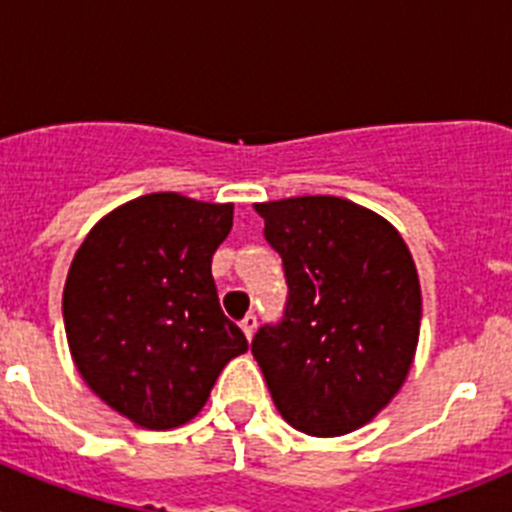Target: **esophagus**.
Listing matches in <instances>:
<instances>
[{"instance_id":"esophagus-1","label":"esophagus","mask_w":512,"mask_h":512,"mask_svg":"<svg viewBox=\"0 0 512 512\" xmlns=\"http://www.w3.org/2000/svg\"><path fill=\"white\" fill-rule=\"evenodd\" d=\"M256 323H259V320H256V315H253V312H248L246 318L241 320V328H243V333H246L248 341H251L253 333H256Z\"/></svg>"}]
</instances>
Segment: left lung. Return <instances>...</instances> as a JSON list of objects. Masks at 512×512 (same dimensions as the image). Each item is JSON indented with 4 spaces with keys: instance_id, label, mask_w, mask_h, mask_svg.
Returning a JSON list of instances; mask_svg holds the SVG:
<instances>
[{
    "instance_id": "8db88e82",
    "label": "left lung",
    "mask_w": 512,
    "mask_h": 512,
    "mask_svg": "<svg viewBox=\"0 0 512 512\" xmlns=\"http://www.w3.org/2000/svg\"><path fill=\"white\" fill-rule=\"evenodd\" d=\"M282 256L287 305L251 341L271 400L292 428L343 436L400 392L420 333V282L402 235L341 197L261 202Z\"/></svg>"
}]
</instances>
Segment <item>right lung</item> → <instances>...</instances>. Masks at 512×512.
<instances>
[{
	"instance_id": "1",
	"label": "right lung",
	"mask_w": 512,
	"mask_h": 512,
	"mask_svg": "<svg viewBox=\"0 0 512 512\" xmlns=\"http://www.w3.org/2000/svg\"><path fill=\"white\" fill-rule=\"evenodd\" d=\"M230 228L233 205L146 194L104 215L71 261L63 323L76 369L140 428L192 420L225 364L248 351L212 279Z\"/></svg>"
}]
</instances>
